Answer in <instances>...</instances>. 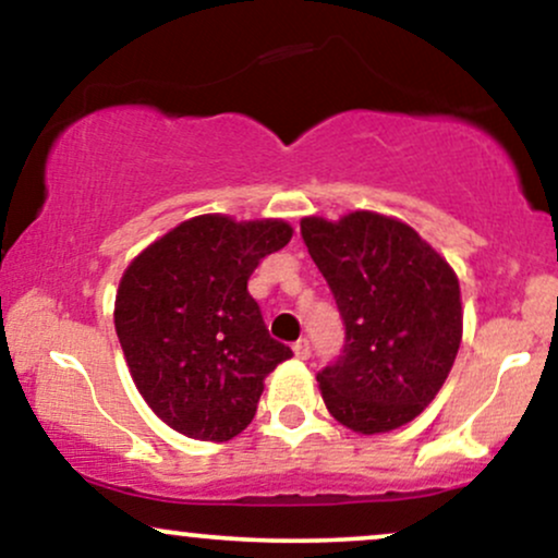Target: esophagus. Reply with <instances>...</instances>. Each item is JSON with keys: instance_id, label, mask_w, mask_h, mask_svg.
<instances>
[{"instance_id": "esophagus-1", "label": "esophagus", "mask_w": 558, "mask_h": 558, "mask_svg": "<svg viewBox=\"0 0 558 558\" xmlns=\"http://www.w3.org/2000/svg\"><path fill=\"white\" fill-rule=\"evenodd\" d=\"M293 354H296L299 360H310V356H312V343L306 341V338H299V341L293 343Z\"/></svg>"}]
</instances>
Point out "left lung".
Returning a JSON list of instances; mask_svg holds the SVG:
<instances>
[{"instance_id": "8db88e82", "label": "left lung", "mask_w": 558, "mask_h": 558, "mask_svg": "<svg viewBox=\"0 0 558 558\" xmlns=\"http://www.w3.org/2000/svg\"><path fill=\"white\" fill-rule=\"evenodd\" d=\"M301 239L345 325L341 356L317 373L325 407L364 435L407 425L444 388L457 360V275L417 230L377 213L338 222L304 217Z\"/></svg>"}]
</instances>
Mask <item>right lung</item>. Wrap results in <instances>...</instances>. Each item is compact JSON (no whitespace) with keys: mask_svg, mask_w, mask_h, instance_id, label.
I'll list each match as a JSON object with an SVG mask.
<instances>
[{"mask_svg":"<svg viewBox=\"0 0 558 558\" xmlns=\"http://www.w3.org/2000/svg\"><path fill=\"white\" fill-rule=\"evenodd\" d=\"M291 235L283 220L198 215L128 265L114 330L138 393L172 430L222 444L254 420L291 349L270 338L246 283Z\"/></svg>","mask_w":558,"mask_h":558,"instance_id":"1","label":"right lung"}]
</instances>
